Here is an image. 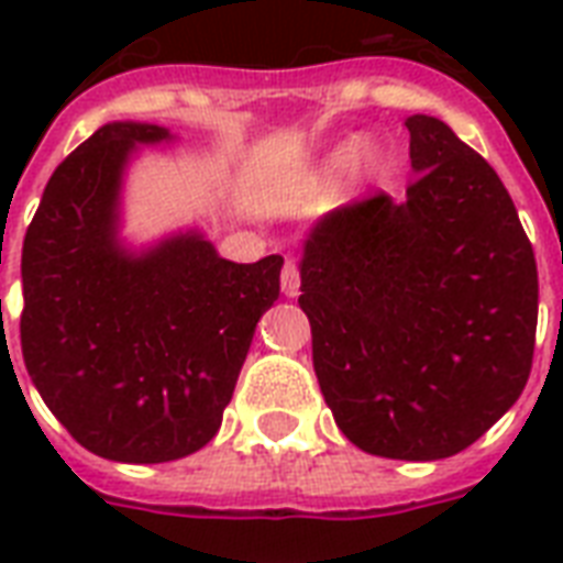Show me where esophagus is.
I'll list each match as a JSON object with an SVG mask.
<instances>
[{
    "label": "esophagus",
    "instance_id": "obj_1",
    "mask_svg": "<svg viewBox=\"0 0 563 563\" xmlns=\"http://www.w3.org/2000/svg\"><path fill=\"white\" fill-rule=\"evenodd\" d=\"M280 286H283V291H286V295H298V289H300V272H298V263H295V260H286V263H283V272H280Z\"/></svg>",
    "mask_w": 563,
    "mask_h": 563
}]
</instances>
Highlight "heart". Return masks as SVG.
I'll return each mask as SVG.
<instances>
[{
	"label": "heart",
	"instance_id": "heart-1",
	"mask_svg": "<svg viewBox=\"0 0 563 563\" xmlns=\"http://www.w3.org/2000/svg\"><path fill=\"white\" fill-rule=\"evenodd\" d=\"M356 152H360V143H351V145H347V152H344V154L351 157V154H356Z\"/></svg>",
	"mask_w": 563,
	"mask_h": 563
}]
</instances>
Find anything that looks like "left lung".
<instances>
[{
  "label": "left lung",
  "mask_w": 563,
  "mask_h": 563,
  "mask_svg": "<svg viewBox=\"0 0 563 563\" xmlns=\"http://www.w3.org/2000/svg\"><path fill=\"white\" fill-rule=\"evenodd\" d=\"M418 178L318 221L298 303L344 435L371 455L435 462L467 450L526 388L538 265L490 163L441 119L409 117Z\"/></svg>",
  "instance_id": "left-lung-1"
}]
</instances>
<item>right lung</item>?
<instances>
[{"label":"right lung","mask_w":563,"mask_h":563,"mask_svg":"<svg viewBox=\"0 0 563 563\" xmlns=\"http://www.w3.org/2000/svg\"><path fill=\"white\" fill-rule=\"evenodd\" d=\"M169 131L113 122L48 178L22 242L20 342L29 376L90 453L157 464L221 427L283 256L230 263L198 233L143 256L117 245L122 166Z\"/></svg>","instance_id":"obj_1"}]
</instances>
